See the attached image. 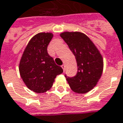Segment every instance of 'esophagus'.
<instances>
[{"label":"esophagus","mask_w":123,"mask_h":123,"mask_svg":"<svg viewBox=\"0 0 123 123\" xmlns=\"http://www.w3.org/2000/svg\"><path fill=\"white\" fill-rule=\"evenodd\" d=\"M62 68H63V71H64V70H65V65H64V64H63V65H62Z\"/></svg>","instance_id":"esophagus-1"}]
</instances>
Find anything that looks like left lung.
<instances>
[{"label":"left lung","instance_id":"8db88e82","mask_svg":"<svg viewBox=\"0 0 123 123\" xmlns=\"http://www.w3.org/2000/svg\"><path fill=\"white\" fill-rule=\"evenodd\" d=\"M60 37L74 55L78 71L73 77L65 75L72 90L78 93L89 92L97 85L103 72V58L89 38L79 32H65Z\"/></svg>","mask_w":123,"mask_h":123}]
</instances>
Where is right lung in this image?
<instances>
[{
  "mask_svg": "<svg viewBox=\"0 0 123 123\" xmlns=\"http://www.w3.org/2000/svg\"><path fill=\"white\" fill-rule=\"evenodd\" d=\"M52 33L41 32L33 37L25 47L19 63L21 79L29 89L37 93L49 90L57 75L63 72L49 55L47 47Z\"/></svg>",
  "mask_w": 123,
  "mask_h": 123,
  "instance_id": "add662e5",
  "label": "right lung"
}]
</instances>
